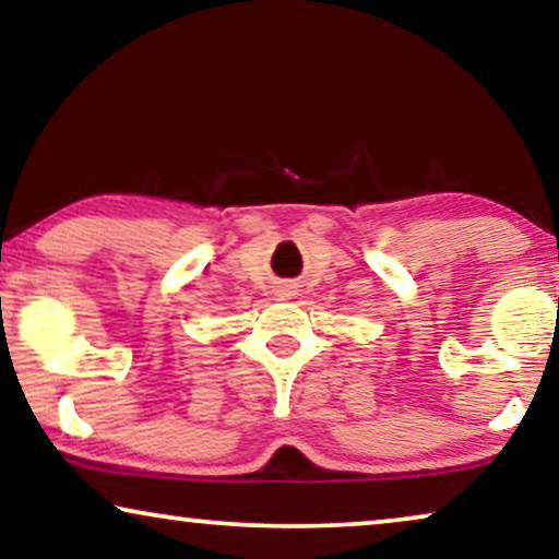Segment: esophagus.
<instances>
[{"mask_svg": "<svg viewBox=\"0 0 559 559\" xmlns=\"http://www.w3.org/2000/svg\"><path fill=\"white\" fill-rule=\"evenodd\" d=\"M293 293H295L293 287H282L280 289V297H282V300H289V297H293Z\"/></svg>", "mask_w": 559, "mask_h": 559, "instance_id": "esophagus-1", "label": "esophagus"}]
</instances>
